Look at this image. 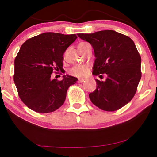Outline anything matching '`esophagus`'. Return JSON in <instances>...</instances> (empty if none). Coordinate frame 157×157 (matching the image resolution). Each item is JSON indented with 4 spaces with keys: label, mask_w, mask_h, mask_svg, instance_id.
<instances>
[{
    "label": "esophagus",
    "mask_w": 157,
    "mask_h": 157,
    "mask_svg": "<svg viewBox=\"0 0 157 157\" xmlns=\"http://www.w3.org/2000/svg\"><path fill=\"white\" fill-rule=\"evenodd\" d=\"M85 79H82V78H79L78 79V82L79 83H83V82H85Z\"/></svg>",
    "instance_id": "esophagus-1"
}]
</instances>
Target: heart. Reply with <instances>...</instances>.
Listing matches in <instances>:
<instances>
[{"label":"heart","instance_id":"obj_1","mask_svg":"<svg viewBox=\"0 0 157 157\" xmlns=\"http://www.w3.org/2000/svg\"><path fill=\"white\" fill-rule=\"evenodd\" d=\"M88 44L86 42H82L81 44H78V48H81L86 45ZM89 66L87 65H78L74 67H73L70 70V74L75 76L76 77H85L87 76V74H89Z\"/></svg>","mask_w":157,"mask_h":157}]
</instances>
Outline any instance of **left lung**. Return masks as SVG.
<instances>
[{"label": "left lung", "mask_w": 157, "mask_h": 157, "mask_svg": "<svg viewBox=\"0 0 157 157\" xmlns=\"http://www.w3.org/2000/svg\"><path fill=\"white\" fill-rule=\"evenodd\" d=\"M93 47L94 76L106 74L105 81L95 79L97 86L89 94L91 101L104 111L121 109L132 99L141 77V56L129 37L112 30L78 33Z\"/></svg>", "instance_id": "1"}]
</instances>
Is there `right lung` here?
<instances>
[{"instance_id":"1","label":"right lung","mask_w":157,"mask_h":157,"mask_svg":"<svg viewBox=\"0 0 157 157\" xmlns=\"http://www.w3.org/2000/svg\"><path fill=\"white\" fill-rule=\"evenodd\" d=\"M76 38V34L48 32L21 46L14 61L13 80L19 97L31 110L50 113L63 104L68 87L78 78L64 75L58 81L51 79V74L63 69V55Z\"/></svg>"}]
</instances>
